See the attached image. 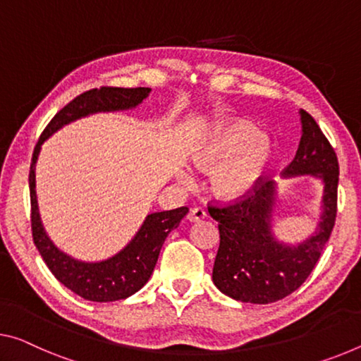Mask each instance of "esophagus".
<instances>
[{"instance_id": "obj_1", "label": "esophagus", "mask_w": 361, "mask_h": 361, "mask_svg": "<svg viewBox=\"0 0 361 361\" xmlns=\"http://www.w3.org/2000/svg\"><path fill=\"white\" fill-rule=\"evenodd\" d=\"M207 216H208L207 209L202 208V207H195V208L190 209V213H188L187 219L190 221V223H197V221H202V219L207 218Z\"/></svg>"}]
</instances>
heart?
I'll list each match as a JSON object with an SVG mask.
<instances>
[{
	"instance_id": "b5f03b06",
	"label": "heart",
	"mask_w": 361,
	"mask_h": 361,
	"mask_svg": "<svg viewBox=\"0 0 361 361\" xmlns=\"http://www.w3.org/2000/svg\"><path fill=\"white\" fill-rule=\"evenodd\" d=\"M192 158L200 169H214L216 195L235 200L250 195L262 184L273 158V143L247 121H232L204 135L193 147ZM179 177L190 180L185 169L179 171Z\"/></svg>"
}]
</instances>
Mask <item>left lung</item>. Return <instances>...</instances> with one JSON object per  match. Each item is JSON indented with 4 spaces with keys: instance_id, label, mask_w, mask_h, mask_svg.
Masks as SVG:
<instances>
[{
    "instance_id": "obj_1",
    "label": "left lung",
    "mask_w": 361,
    "mask_h": 361,
    "mask_svg": "<svg viewBox=\"0 0 361 361\" xmlns=\"http://www.w3.org/2000/svg\"><path fill=\"white\" fill-rule=\"evenodd\" d=\"M298 114L302 138L282 177L312 176L321 180V214L313 234L295 245L274 235L279 190L273 180H262L250 195L229 207L208 208L219 223L221 238L213 282L238 302L266 305L295 292L312 274L334 227L339 184L336 152L312 116L303 109Z\"/></svg>"
}]
</instances>
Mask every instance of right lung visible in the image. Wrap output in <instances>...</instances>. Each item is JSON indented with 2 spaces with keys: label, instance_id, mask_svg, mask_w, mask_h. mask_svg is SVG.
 <instances>
[{
  "label": "right lung",
  "instance_id": "obj_1",
  "mask_svg": "<svg viewBox=\"0 0 361 361\" xmlns=\"http://www.w3.org/2000/svg\"><path fill=\"white\" fill-rule=\"evenodd\" d=\"M149 92L152 88L147 87H102L82 93L54 116L33 149L29 173L33 243L53 276L61 284L85 300L116 302L140 290L153 273L166 237L179 226L182 218L188 213V208L180 207L169 212L147 214L140 229L135 232L130 242L113 257L99 262L77 259L59 250L43 227L42 216L38 212L35 182L38 157L43 143L64 126L92 114L135 109L149 95Z\"/></svg>",
  "mask_w": 361,
  "mask_h": 361
}]
</instances>
